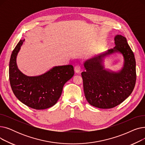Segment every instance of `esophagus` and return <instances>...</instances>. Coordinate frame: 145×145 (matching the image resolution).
Here are the masks:
<instances>
[{"instance_id": "1", "label": "esophagus", "mask_w": 145, "mask_h": 145, "mask_svg": "<svg viewBox=\"0 0 145 145\" xmlns=\"http://www.w3.org/2000/svg\"><path fill=\"white\" fill-rule=\"evenodd\" d=\"M81 69V66L80 65H78L74 67V72L76 73H79Z\"/></svg>"}]
</instances>
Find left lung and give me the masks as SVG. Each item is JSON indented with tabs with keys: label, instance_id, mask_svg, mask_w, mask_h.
Here are the masks:
<instances>
[{
	"label": "left lung",
	"instance_id": "8db88e82",
	"mask_svg": "<svg viewBox=\"0 0 145 145\" xmlns=\"http://www.w3.org/2000/svg\"><path fill=\"white\" fill-rule=\"evenodd\" d=\"M115 47L104 54L88 60L84 63L86 71L82 72L83 89L87 101L101 109H111L122 103L133 92L136 80V61L133 52L126 37L117 35ZM120 52L124 57V67L119 72L106 71L102 57Z\"/></svg>",
	"mask_w": 145,
	"mask_h": 145
}]
</instances>
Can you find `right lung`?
<instances>
[{
    "instance_id": "obj_1",
    "label": "right lung",
    "mask_w": 145,
    "mask_h": 145,
    "mask_svg": "<svg viewBox=\"0 0 145 145\" xmlns=\"http://www.w3.org/2000/svg\"><path fill=\"white\" fill-rule=\"evenodd\" d=\"M25 40H20L13 49L9 62V81L14 95L32 109H45L55 105L65 83L74 75L72 65L55 66L38 76H27L18 68L16 56Z\"/></svg>"
}]
</instances>
